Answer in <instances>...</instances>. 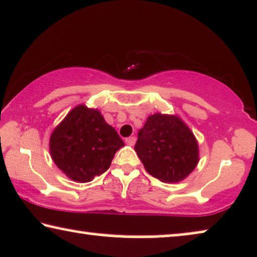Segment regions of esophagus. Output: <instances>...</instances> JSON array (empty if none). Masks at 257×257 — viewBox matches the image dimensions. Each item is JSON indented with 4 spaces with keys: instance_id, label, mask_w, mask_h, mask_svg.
Instances as JSON below:
<instances>
[{
    "instance_id": "obj_1",
    "label": "esophagus",
    "mask_w": 257,
    "mask_h": 257,
    "mask_svg": "<svg viewBox=\"0 0 257 257\" xmlns=\"http://www.w3.org/2000/svg\"><path fill=\"white\" fill-rule=\"evenodd\" d=\"M136 137H128V138H126L125 139V143L126 144H127V145H131V146H133V145H135V144H136Z\"/></svg>"
}]
</instances>
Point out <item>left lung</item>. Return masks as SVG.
I'll return each mask as SVG.
<instances>
[{"mask_svg": "<svg viewBox=\"0 0 257 257\" xmlns=\"http://www.w3.org/2000/svg\"><path fill=\"white\" fill-rule=\"evenodd\" d=\"M135 150L145 170L168 184L184 180L199 163L198 142L178 115H150L139 130Z\"/></svg>", "mask_w": 257, "mask_h": 257, "instance_id": "1", "label": "left lung"}]
</instances>
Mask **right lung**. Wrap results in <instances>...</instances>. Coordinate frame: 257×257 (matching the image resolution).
Instances as JSON below:
<instances>
[{
    "mask_svg": "<svg viewBox=\"0 0 257 257\" xmlns=\"http://www.w3.org/2000/svg\"><path fill=\"white\" fill-rule=\"evenodd\" d=\"M124 142L96 108L78 105L66 114L50 137L52 160L66 177L89 182L108 170Z\"/></svg>",
    "mask_w": 257,
    "mask_h": 257,
    "instance_id": "add662e5",
    "label": "right lung"
}]
</instances>
